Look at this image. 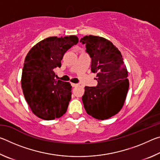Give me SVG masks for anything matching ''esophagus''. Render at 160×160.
Listing matches in <instances>:
<instances>
[{
    "label": "esophagus",
    "instance_id": "1",
    "mask_svg": "<svg viewBox=\"0 0 160 160\" xmlns=\"http://www.w3.org/2000/svg\"><path fill=\"white\" fill-rule=\"evenodd\" d=\"M71 85H72V87L75 88V87H77L78 85V84H75V83H71Z\"/></svg>",
    "mask_w": 160,
    "mask_h": 160
}]
</instances>
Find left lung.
<instances>
[{
    "instance_id": "obj_1",
    "label": "left lung",
    "mask_w": 160,
    "mask_h": 160,
    "mask_svg": "<svg viewBox=\"0 0 160 160\" xmlns=\"http://www.w3.org/2000/svg\"><path fill=\"white\" fill-rule=\"evenodd\" d=\"M92 58L91 71L97 73L96 87L85 88L82 102L86 112L104 120L120 112L129 88L128 70L116 46L104 37L89 35L81 38Z\"/></svg>"
}]
</instances>
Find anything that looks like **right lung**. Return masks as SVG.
Segmentation results:
<instances>
[{"instance_id": "add662e5", "label": "right lung", "mask_w": 160, "mask_h": 160, "mask_svg": "<svg viewBox=\"0 0 160 160\" xmlns=\"http://www.w3.org/2000/svg\"><path fill=\"white\" fill-rule=\"evenodd\" d=\"M78 42L74 35L50 37L37 43L27 54L21 86L29 107L39 118L53 120L66 112L72 86L56 80L53 69L61 66L65 53Z\"/></svg>"}]
</instances>
